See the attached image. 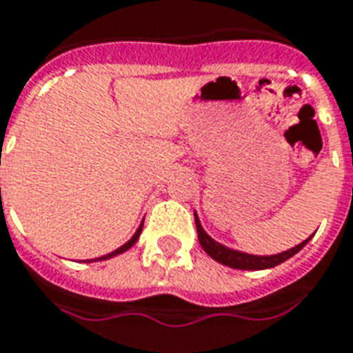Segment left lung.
I'll return each instance as SVG.
<instances>
[{
    "mask_svg": "<svg viewBox=\"0 0 353 353\" xmlns=\"http://www.w3.org/2000/svg\"><path fill=\"white\" fill-rule=\"evenodd\" d=\"M194 223H196V232H198V241L202 245V249L210 254L213 260H216L223 265H228V268H234V270H270V268H275L279 263L286 262L288 258H292L294 254H297L299 250L309 243V239H305L296 247L284 250V252H279V254H273V256H256V254H247V252H241V250H234L224 247L221 243H216L215 239H211L205 232H203L202 224H200V219L194 213Z\"/></svg>",
    "mask_w": 353,
    "mask_h": 353,
    "instance_id": "1",
    "label": "left lung"
}]
</instances>
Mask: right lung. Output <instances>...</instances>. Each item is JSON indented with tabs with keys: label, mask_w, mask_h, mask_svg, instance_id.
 <instances>
[{
	"label": "right lung",
	"mask_w": 353,
	"mask_h": 353,
	"mask_svg": "<svg viewBox=\"0 0 353 353\" xmlns=\"http://www.w3.org/2000/svg\"><path fill=\"white\" fill-rule=\"evenodd\" d=\"M142 226H143V223L140 224V226H138V230H137V232H134V236L130 237L129 241L125 243V245H121L119 249H116V250H114V252H108V254H104V256H101V258H93V260H85V262H99V260H108V258L117 256V254H121V252H125V250H129L130 247H132V245H134V243L138 241V237H140V234H142Z\"/></svg>",
	"instance_id": "obj_1"
}]
</instances>
